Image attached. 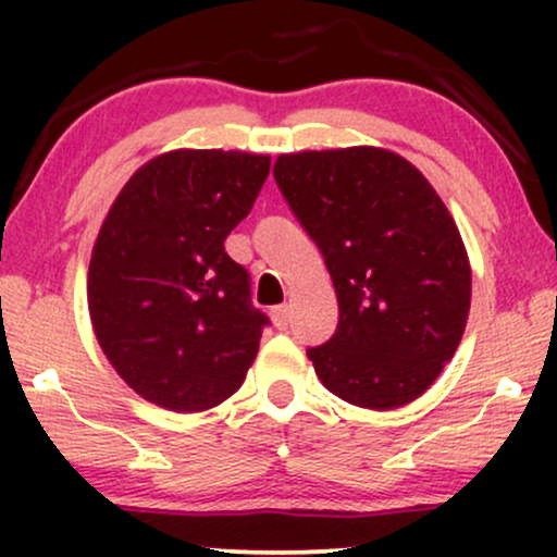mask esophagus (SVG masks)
Wrapping results in <instances>:
<instances>
[{"instance_id": "34e87169", "label": "esophagus", "mask_w": 557, "mask_h": 557, "mask_svg": "<svg viewBox=\"0 0 557 557\" xmlns=\"http://www.w3.org/2000/svg\"><path fill=\"white\" fill-rule=\"evenodd\" d=\"M272 322H274V327H277V330H287V324H290V309H287L285 304L283 306H274V309H272Z\"/></svg>"}]
</instances>
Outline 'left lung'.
<instances>
[{"label":"left lung","mask_w":557,"mask_h":557,"mask_svg":"<svg viewBox=\"0 0 557 557\" xmlns=\"http://www.w3.org/2000/svg\"><path fill=\"white\" fill-rule=\"evenodd\" d=\"M274 181L337 293L335 335L306 350L322 385L374 411L417 400L456 354L471 306L469 257L443 198L374 146L283 154Z\"/></svg>","instance_id":"obj_1"}]
</instances>
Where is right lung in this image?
Wrapping results in <instances>:
<instances>
[{
	"label": "right lung",
	"instance_id": "right-lung-1",
	"mask_svg": "<svg viewBox=\"0 0 557 557\" xmlns=\"http://www.w3.org/2000/svg\"><path fill=\"white\" fill-rule=\"evenodd\" d=\"M270 175V157L177 149L125 183L94 243L88 311L101 350L140 398L220 406L246 380L261 330L251 274L225 251Z\"/></svg>",
	"mask_w": 557,
	"mask_h": 557
}]
</instances>
